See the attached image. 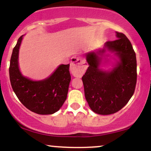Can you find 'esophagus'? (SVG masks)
Segmentation results:
<instances>
[{"label":"esophagus","mask_w":151,"mask_h":151,"mask_svg":"<svg viewBox=\"0 0 151 151\" xmlns=\"http://www.w3.org/2000/svg\"><path fill=\"white\" fill-rule=\"evenodd\" d=\"M86 63L85 60L81 57H73L70 64V70L74 76L81 77L86 70Z\"/></svg>","instance_id":"1"}]
</instances>
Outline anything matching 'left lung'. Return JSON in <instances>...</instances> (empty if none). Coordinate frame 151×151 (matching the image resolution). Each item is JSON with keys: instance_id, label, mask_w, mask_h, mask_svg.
I'll list each match as a JSON object with an SVG mask.
<instances>
[{"instance_id": "8db88e82", "label": "left lung", "mask_w": 151, "mask_h": 151, "mask_svg": "<svg viewBox=\"0 0 151 151\" xmlns=\"http://www.w3.org/2000/svg\"><path fill=\"white\" fill-rule=\"evenodd\" d=\"M117 39L108 41L104 47L86 54L89 67L83 75L84 95L95 113L109 115L121 110L133 96L137 80L136 53L124 34L116 32ZM114 52L119 60L109 71L99 68L105 49Z\"/></svg>"}]
</instances>
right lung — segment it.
<instances>
[{
	"mask_svg": "<svg viewBox=\"0 0 151 151\" xmlns=\"http://www.w3.org/2000/svg\"><path fill=\"white\" fill-rule=\"evenodd\" d=\"M23 35L19 37L10 58V84L17 97L34 113L52 114L62 107L67 99L71 80L70 64L61 65L49 77L32 81L22 75L18 67V54Z\"/></svg>",
	"mask_w": 151,
	"mask_h": 151,
	"instance_id": "add662e5",
	"label": "right lung"
}]
</instances>
